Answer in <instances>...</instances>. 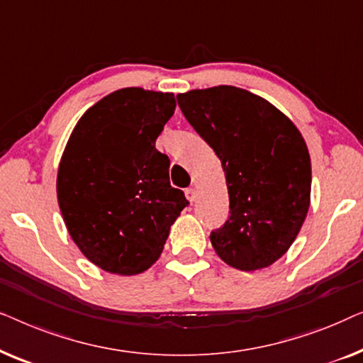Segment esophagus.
Listing matches in <instances>:
<instances>
[{
	"label": "esophagus",
	"mask_w": 363,
	"mask_h": 363,
	"mask_svg": "<svg viewBox=\"0 0 363 363\" xmlns=\"http://www.w3.org/2000/svg\"><path fill=\"white\" fill-rule=\"evenodd\" d=\"M186 197H187L191 202H194V199H196V189H194V187H187V189H186Z\"/></svg>",
	"instance_id": "obj_1"
}]
</instances>
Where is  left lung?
Returning a JSON list of instances; mask_svg holds the SVG:
<instances>
[{
	"instance_id": "left-lung-1",
	"label": "left lung",
	"mask_w": 363,
	"mask_h": 363,
	"mask_svg": "<svg viewBox=\"0 0 363 363\" xmlns=\"http://www.w3.org/2000/svg\"><path fill=\"white\" fill-rule=\"evenodd\" d=\"M189 125L225 172L228 218L211 232L218 257L243 272L288 252L311 199V157L298 128L262 96L232 85L177 95Z\"/></svg>"
}]
</instances>
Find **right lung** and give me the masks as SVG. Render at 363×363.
<instances>
[{
  "label": "right lung",
  "mask_w": 363,
  "mask_h": 363,
  "mask_svg": "<svg viewBox=\"0 0 363 363\" xmlns=\"http://www.w3.org/2000/svg\"><path fill=\"white\" fill-rule=\"evenodd\" d=\"M174 110L172 94L116 90L85 111L65 146L60 212L80 252L105 272L150 268L189 206L171 186L169 160L155 146Z\"/></svg>",
  "instance_id": "1"
}]
</instances>
